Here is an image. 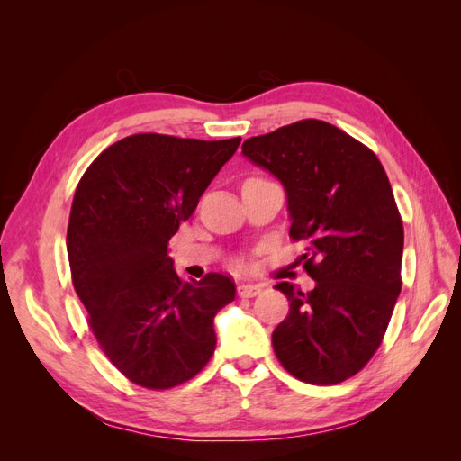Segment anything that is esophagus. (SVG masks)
<instances>
[{"label":"esophagus","mask_w":461,"mask_h":461,"mask_svg":"<svg viewBox=\"0 0 461 461\" xmlns=\"http://www.w3.org/2000/svg\"><path fill=\"white\" fill-rule=\"evenodd\" d=\"M259 292H261L259 285H249V283L239 285V296H242V298H254L259 294Z\"/></svg>","instance_id":"esophagus-1"}]
</instances>
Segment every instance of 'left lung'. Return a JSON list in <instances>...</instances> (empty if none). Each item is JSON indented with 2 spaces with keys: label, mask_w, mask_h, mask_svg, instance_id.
Listing matches in <instances>:
<instances>
[{
  "label": "left lung",
  "mask_w": 461,
  "mask_h": 461,
  "mask_svg": "<svg viewBox=\"0 0 461 461\" xmlns=\"http://www.w3.org/2000/svg\"><path fill=\"white\" fill-rule=\"evenodd\" d=\"M242 156L283 185L290 236L310 242L302 259L315 288L275 285L290 302L275 354L303 383H342L376 352L402 288L403 227L388 176L369 148L317 119L248 138Z\"/></svg>",
  "instance_id": "left-lung-1"
}]
</instances>
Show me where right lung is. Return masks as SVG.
<instances>
[{
	"label": "right lung",
	"instance_id": "obj_1",
	"mask_svg": "<svg viewBox=\"0 0 461 461\" xmlns=\"http://www.w3.org/2000/svg\"><path fill=\"white\" fill-rule=\"evenodd\" d=\"M239 144L132 134L102 151L77 186L67 229L73 285L102 350L136 384L176 386L215 350L213 319L236 286L221 273L180 281L167 246Z\"/></svg>",
	"mask_w": 461,
	"mask_h": 461
}]
</instances>
